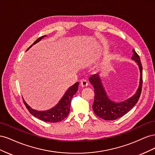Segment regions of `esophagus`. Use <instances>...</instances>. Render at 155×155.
Instances as JSON below:
<instances>
[{
	"mask_svg": "<svg viewBox=\"0 0 155 155\" xmlns=\"http://www.w3.org/2000/svg\"><path fill=\"white\" fill-rule=\"evenodd\" d=\"M81 85L82 87H87L88 85V81L85 79H82L81 80Z\"/></svg>",
	"mask_w": 155,
	"mask_h": 155,
	"instance_id": "1",
	"label": "esophagus"
}]
</instances>
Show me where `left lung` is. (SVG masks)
Segmentation results:
<instances>
[{"instance_id":"1","label":"left lung","mask_w":155,"mask_h":155,"mask_svg":"<svg viewBox=\"0 0 155 155\" xmlns=\"http://www.w3.org/2000/svg\"><path fill=\"white\" fill-rule=\"evenodd\" d=\"M132 59L138 64L140 71V85L135 94L129 99L120 103L111 101L103 87L101 79L97 74H94L89 78V81L94 88V101L92 109L94 113L100 118L105 120H114L121 118L133 109L138 102L142 92V65L139 55L133 49Z\"/></svg>"}]
</instances>
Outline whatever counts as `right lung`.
<instances>
[{
  "instance_id": "1",
  "label": "right lung",
  "mask_w": 155,
  "mask_h": 155,
  "mask_svg": "<svg viewBox=\"0 0 155 155\" xmlns=\"http://www.w3.org/2000/svg\"><path fill=\"white\" fill-rule=\"evenodd\" d=\"M46 35H43L40 37L39 39H37L33 45H31L28 49L31 47L32 45H35L37 42L41 41L44 37ZM79 82H77L74 84L72 87H70L68 91L64 94V95L62 97V99L60 100L59 104L54 107L52 109L46 111H37L35 110L32 109L24 101V104L26 107V109L28 110L30 113L38 119L46 121V122L50 123H57L61 121L65 118H67L70 109V104H71L72 97L76 94L78 90Z\"/></svg>"
}]
</instances>
